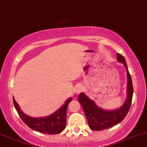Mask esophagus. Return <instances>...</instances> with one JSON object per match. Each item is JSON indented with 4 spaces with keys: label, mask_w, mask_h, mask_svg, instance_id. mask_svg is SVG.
Listing matches in <instances>:
<instances>
[{
    "label": "esophagus",
    "mask_w": 147,
    "mask_h": 147,
    "mask_svg": "<svg viewBox=\"0 0 147 147\" xmlns=\"http://www.w3.org/2000/svg\"><path fill=\"white\" fill-rule=\"evenodd\" d=\"M83 89H84V87L82 85H78V86L75 87V93H77V94H78V93H81V92L83 91Z\"/></svg>",
    "instance_id": "obj_1"
}]
</instances>
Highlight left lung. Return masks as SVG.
<instances>
[{"label": "left lung", "instance_id": "8db88e82", "mask_svg": "<svg viewBox=\"0 0 147 147\" xmlns=\"http://www.w3.org/2000/svg\"><path fill=\"white\" fill-rule=\"evenodd\" d=\"M117 61L122 63L126 68L127 72V98L120 108L114 110H105L96 105L95 102L88 98L84 93L78 96V100L83 107L88 125L93 130H102L107 129L120 123L128 114L131 105L133 95L132 79L127 67L126 62L122 55L117 53Z\"/></svg>", "mask_w": 147, "mask_h": 147}]
</instances>
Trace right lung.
<instances>
[{
    "label": "right lung",
    "mask_w": 147,
    "mask_h": 147,
    "mask_svg": "<svg viewBox=\"0 0 147 147\" xmlns=\"http://www.w3.org/2000/svg\"><path fill=\"white\" fill-rule=\"evenodd\" d=\"M72 100V98H68L56 112L51 115L40 118H33L21 110L18 103L13 98V102L16 110L18 112L19 117L27 125L35 131L40 133L55 135L61 133L65 128L66 125V112L68 104Z\"/></svg>",
    "instance_id": "obj_1"
}]
</instances>
